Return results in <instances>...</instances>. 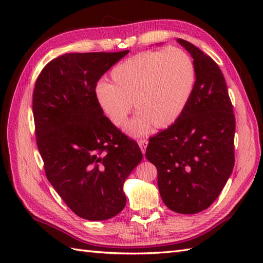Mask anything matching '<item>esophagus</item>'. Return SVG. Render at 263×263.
Here are the masks:
<instances>
[{
    "label": "esophagus",
    "instance_id": "34e87169",
    "mask_svg": "<svg viewBox=\"0 0 263 263\" xmlns=\"http://www.w3.org/2000/svg\"><path fill=\"white\" fill-rule=\"evenodd\" d=\"M138 144H139V147H140L142 154L146 153V148L148 146V140H147V139H139Z\"/></svg>",
    "mask_w": 263,
    "mask_h": 263
}]
</instances>
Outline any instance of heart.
I'll list each match as a JSON object with an SVG mask.
<instances>
[{"instance_id":"b5f03b06","label":"heart","mask_w":263,"mask_h":263,"mask_svg":"<svg viewBox=\"0 0 263 263\" xmlns=\"http://www.w3.org/2000/svg\"><path fill=\"white\" fill-rule=\"evenodd\" d=\"M110 80L95 89L98 106L115 126L122 127L135 103L139 114L127 131L139 135L153 124L166 128L178 121L194 90L195 66L187 53L167 47L122 61L110 71Z\"/></svg>"}]
</instances>
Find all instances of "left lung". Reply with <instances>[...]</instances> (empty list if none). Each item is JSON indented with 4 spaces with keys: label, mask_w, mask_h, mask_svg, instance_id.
Here are the masks:
<instances>
[{
    "label": "left lung",
    "mask_w": 263,
    "mask_h": 263,
    "mask_svg": "<svg viewBox=\"0 0 263 263\" xmlns=\"http://www.w3.org/2000/svg\"><path fill=\"white\" fill-rule=\"evenodd\" d=\"M177 42L193 59L194 90L178 121L149 138L146 157L157 168L164 203L192 215L214 203L232 174L235 115L218 64L193 44Z\"/></svg>",
    "instance_id": "1"
}]
</instances>
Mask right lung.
<instances>
[{"mask_svg":"<svg viewBox=\"0 0 263 263\" xmlns=\"http://www.w3.org/2000/svg\"><path fill=\"white\" fill-rule=\"evenodd\" d=\"M128 51L69 53L39 73L32 93L36 142L49 183L69 208L106 220L126 203L123 183L142 159L133 139L97 104L98 80Z\"/></svg>","mask_w":263,"mask_h":263,"instance_id":"add662e5","label":"right lung"}]
</instances>
